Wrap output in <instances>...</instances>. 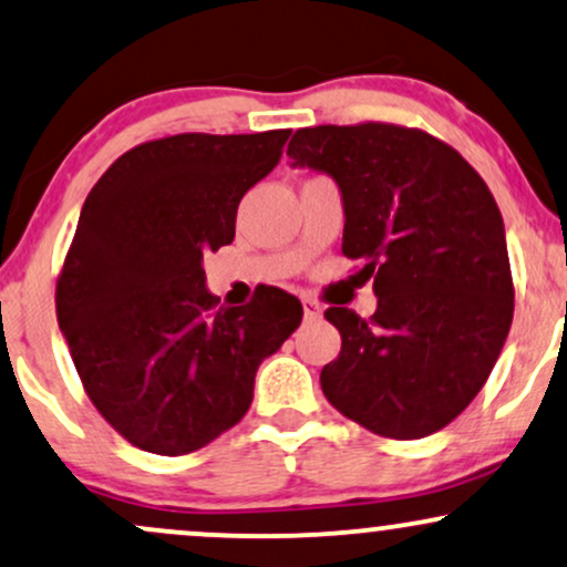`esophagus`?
<instances>
[{
	"label": "esophagus",
	"mask_w": 567,
	"mask_h": 567,
	"mask_svg": "<svg viewBox=\"0 0 567 567\" xmlns=\"http://www.w3.org/2000/svg\"><path fill=\"white\" fill-rule=\"evenodd\" d=\"M303 313L306 319H319L322 317V303H317L313 298H303Z\"/></svg>",
	"instance_id": "esophagus-1"
}]
</instances>
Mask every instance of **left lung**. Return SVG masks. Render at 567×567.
Returning <instances> with one entry per match:
<instances>
[{"mask_svg":"<svg viewBox=\"0 0 567 567\" xmlns=\"http://www.w3.org/2000/svg\"><path fill=\"white\" fill-rule=\"evenodd\" d=\"M296 166L327 172L343 195V256L364 261L378 311L340 306V353L322 391L383 439H425L486 385L515 311L504 221L470 163L439 136L383 121L292 134Z\"/></svg>","mask_w":567,"mask_h":567,"instance_id":"left-lung-1","label":"left lung"}]
</instances>
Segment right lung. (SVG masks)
Wrapping results in <instances>:
<instances>
[{
    "label": "right lung",
    "instance_id": "1",
    "mask_svg": "<svg viewBox=\"0 0 567 567\" xmlns=\"http://www.w3.org/2000/svg\"><path fill=\"white\" fill-rule=\"evenodd\" d=\"M288 136H161L86 195L54 309L89 401L142 452L182 456L237 425L258 364L301 324V301L275 285L224 309L203 271V256L235 240L243 195Z\"/></svg>",
    "mask_w": 567,
    "mask_h": 567
}]
</instances>
